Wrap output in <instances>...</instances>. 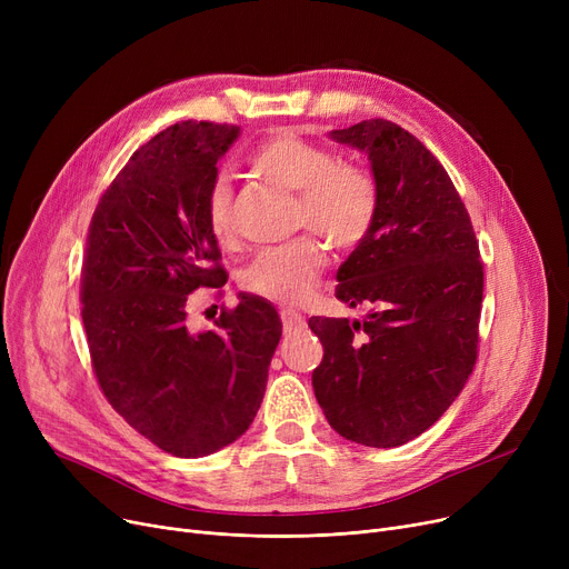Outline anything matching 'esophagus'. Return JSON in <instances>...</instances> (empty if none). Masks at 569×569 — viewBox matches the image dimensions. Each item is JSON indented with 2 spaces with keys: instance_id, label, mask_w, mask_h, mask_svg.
Here are the masks:
<instances>
[{
  "instance_id": "esophagus-1",
  "label": "esophagus",
  "mask_w": 569,
  "mask_h": 569,
  "mask_svg": "<svg viewBox=\"0 0 569 569\" xmlns=\"http://www.w3.org/2000/svg\"><path fill=\"white\" fill-rule=\"evenodd\" d=\"M281 320H283L286 332H300V330H305V325H307L305 316L292 311V309H283L281 311Z\"/></svg>"
}]
</instances>
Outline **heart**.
I'll return each mask as SVG.
<instances>
[{"instance_id":"1","label":"heart","mask_w":569,"mask_h":569,"mask_svg":"<svg viewBox=\"0 0 569 569\" xmlns=\"http://www.w3.org/2000/svg\"><path fill=\"white\" fill-rule=\"evenodd\" d=\"M249 166L297 193L295 221L320 232L327 242L350 249L369 234L378 214L376 179L337 154L300 136L279 133L260 142ZM207 226L219 242L232 237V191L219 177L207 191ZM322 267V249L313 234H300L281 247L264 249L247 269L244 283L267 300L292 305L309 295Z\"/></svg>"}]
</instances>
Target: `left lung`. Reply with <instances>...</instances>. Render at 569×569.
Wrapping results in <instances>:
<instances>
[{"label":"left lung","instance_id":"1","mask_svg":"<svg viewBox=\"0 0 569 569\" xmlns=\"http://www.w3.org/2000/svg\"><path fill=\"white\" fill-rule=\"evenodd\" d=\"M330 138L369 157L378 214L337 272V300L371 311L309 318L325 350L313 392L346 440L397 447L438 422L472 373L480 247L450 174L415 136L367 119Z\"/></svg>","mask_w":569,"mask_h":569}]
</instances>
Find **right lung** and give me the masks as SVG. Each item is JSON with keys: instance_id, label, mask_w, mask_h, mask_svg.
I'll list each match as a JSON object with an SVG mask.
<instances>
[{"instance_id": "1", "label": "right lung", "mask_w": 569, "mask_h": 569, "mask_svg": "<svg viewBox=\"0 0 569 569\" xmlns=\"http://www.w3.org/2000/svg\"><path fill=\"white\" fill-rule=\"evenodd\" d=\"M239 127L174 124L129 159L92 217L82 260V325L110 406L179 459L219 452L260 408L281 339L277 309L239 292L217 330H193L187 300L221 288L207 191Z\"/></svg>"}]
</instances>
